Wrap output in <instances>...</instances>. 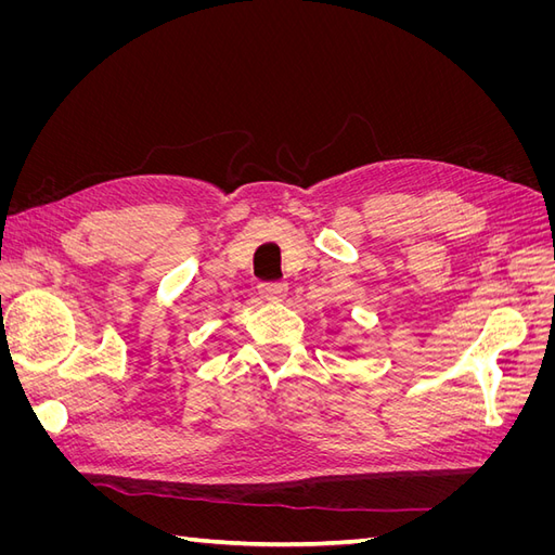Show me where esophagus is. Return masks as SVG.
<instances>
[{
  "label": "esophagus",
  "mask_w": 555,
  "mask_h": 555,
  "mask_svg": "<svg viewBox=\"0 0 555 555\" xmlns=\"http://www.w3.org/2000/svg\"><path fill=\"white\" fill-rule=\"evenodd\" d=\"M259 294L266 300H282L287 296V284L284 282H263L259 284Z\"/></svg>",
  "instance_id": "esophagus-1"
}]
</instances>
